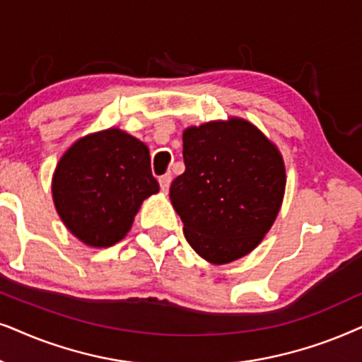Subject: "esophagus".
I'll list each match as a JSON object with an SVG mask.
<instances>
[{
    "label": "esophagus",
    "instance_id": "obj_1",
    "mask_svg": "<svg viewBox=\"0 0 362 362\" xmlns=\"http://www.w3.org/2000/svg\"><path fill=\"white\" fill-rule=\"evenodd\" d=\"M170 182H172V175H170V173H165V175H162L160 178H158V184H160L162 192H168V187H170Z\"/></svg>",
    "mask_w": 362,
    "mask_h": 362
}]
</instances>
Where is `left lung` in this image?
I'll list each match as a JSON object with an SVG mask.
<instances>
[{
    "label": "left lung",
    "instance_id": "1",
    "mask_svg": "<svg viewBox=\"0 0 362 362\" xmlns=\"http://www.w3.org/2000/svg\"><path fill=\"white\" fill-rule=\"evenodd\" d=\"M185 172L170 185L184 235L202 258L225 264L258 247L281 209L285 162L248 120H214L184 131Z\"/></svg>",
    "mask_w": 362,
    "mask_h": 362
}]
</instances>
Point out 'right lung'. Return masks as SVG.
Masks as SVG:
<instances>
[{"instance_id": "right-lung-1", "label": "right lung", "mask_w": 362, "mask_h": 362, "mask_svg": "<svg viewBox=\"0 0 362 362\" xmlns=\"http://www.w3.org/2000/svg\"><path fill=\"white\" fill-rule=\"evenodd\" d=\"M157 192L147 146L115 127L76 141L52 175V200L62 223L94 248L120 242L142 202Z\"/></svg>"}]
</instances>
